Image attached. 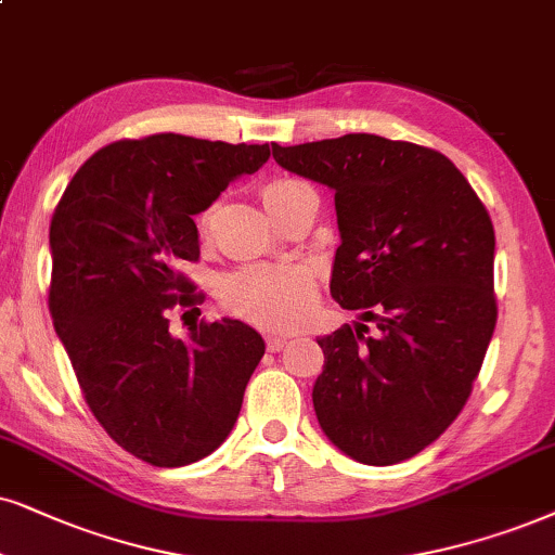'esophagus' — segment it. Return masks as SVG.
Segmentation results:
<instances>
[{"mask_svg":"<svg viewBox=\"0 0 555 555\" xmlns=\"http://www.w3.org/2000/svg\"><path fill=\"white\" fill-rule=\"evenodd\" d=\"M284 346H286V335L266 333V348H269L271 353H276V350H282Z\"/></svg>","mask_w":555,"mask_h":555,"instance_id":"obj_1","label":"esophagus"}]
</instances>
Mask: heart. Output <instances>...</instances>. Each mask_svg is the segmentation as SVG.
Instances as JSON below:
<instances>
[{
  "label": "heart",
  "mask_w": 555,
  "mask_h": 555,
  "mask_svg": "<svg viewBox=\"0 0 555 555\" xmlns=\"http://www.w3.org/2000/svg\"><path fill=\"white\" fill-rule=\"evenodd\" d=\"M305 186L297 179H271L263 184L261 196L266 207L284 194ZM212 220V209L196 215V228L205 235ZM314 297L312 273L294 263H250L225 273L217 286V299L230 314L263 327H292L310 310Z\"/></svg>",
  "instance_id": "heart-1"
}]
</instances>
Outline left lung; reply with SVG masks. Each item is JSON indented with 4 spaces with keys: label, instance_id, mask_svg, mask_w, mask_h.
<instances>
[{
    "label": "left lung",
    "instance_id": "left-lung-1",
    "mask_svg": "<svg viewBox=\"0 0 555 555\" xmlns=\"http://www.w3.org/2000/svg\"><path fill=\"white\" fill-rule=\"evenodd\" d=\"M286 171L335 192L330 294L363 322L320 338L322 433L353 461L412 459L464 410L496 325L494 225L443 153L369 132L271 143ZM366 321L379 333L367 335Z\"/></svg>",
    "mask_w": 555,
    "mask_h": 555
}]
</instances>
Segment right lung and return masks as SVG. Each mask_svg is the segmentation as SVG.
<instances>
[{"mask_svg": "<svg viewBox=\"0 0 555 555\" xmlns=\"http://www.w3.org/2000/svg\"><path fill=\"white\" fill-rule=\"evenodd\" d=\"M269 145L177 132L96 151L51 220L48 307L89 410L117 446L177 468L215 451L241 415L263 338L241 320L168 333V310L205 294L179 271L199 258L194 215L269 160Z\"/></svg>", "mask_w": 555, "mask_h": 555, "instance_id": "add662e5", "label": "right lung"}]
</instances>
